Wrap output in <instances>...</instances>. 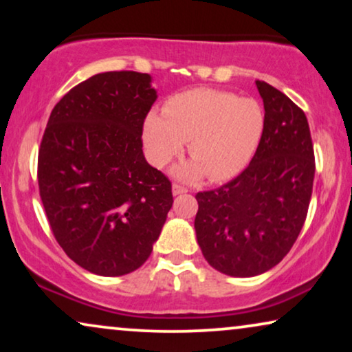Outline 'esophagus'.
<instances>
[{"instance_id": "esophagus-1", "label": "esophagus", "mask_w": 352, "mask_h": 352, "mask_svg": "<svg viewBox=\"0 0 352 352\" xmlns=\"http://www.w3.org/2000/svg\"><path fill=\"white\" fill-rule=\"evenodd\" d=\"M186 192H189V189L181 184H173V195H179V194H186Z\"/></svg>"}]
</instances>
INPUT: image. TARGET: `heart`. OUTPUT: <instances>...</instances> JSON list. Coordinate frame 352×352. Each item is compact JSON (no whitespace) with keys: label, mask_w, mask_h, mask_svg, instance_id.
Returning a JSON list of instances; mask_svg holds the SVG:
<instances>
[{"label":"heart","mask_w":352,"mask_h":352,"mask_svg":"<svg viewBox=\"0 0 352 352\" xmlns=\"http://www.w3.org/2000/svg\"><path fill=\"white\" fill-rule=\"evenodd\" d=\"M263 131L264 110L254 99L197 88L168 99L163 115H148L144 144L151 162L162 168L189 141L194 160L177 166L175 175L182 179L206 175L211 181H226L247 168Z\"/></svg>","instance_id":"b5f03b06"}]
</instances>
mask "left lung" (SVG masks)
<instances>
[{
	"instance_id": "left-lung-1",
	"label": "left lung",
	"mask_w": 352,
	"mask_h": 352,
	"mask_svg": "<svg viewBox=\"0 0 352 352\" xmlns=\"http://www.w3.org/2000/svg\"><path fill=\"white\" fill-rule=\"evenodd\" d=\"M264 131L250 165L199 192L195 234L211 267L232 277L269 271L290 252L309 208L316 162L307 118L290 98L256 81Z\"/></svg>"
}]
</instances>
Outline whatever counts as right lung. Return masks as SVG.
I'll list each match as a JSON object with an SVG mask.
<instances>
[{"label": "right lung", "mask_w": 352, "mask_h": 352, "mask_svg": "<svg viewBox=\"0 0 352 352\" xmlns=\"http://www.w3.org/2000/svg\"><path fill=\"white\" fill-rule=\"evenodd\" d=\"M152 76L105 72L52 109L38 152L47 221L67 256L104 277L151 256L173 205L171 182L142 153V126L157 100Z\"/></svg>", "instance_id": "obj_1"}]
</instances>
